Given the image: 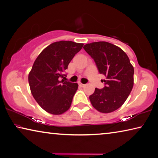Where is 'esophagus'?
Returning a JSON list of instances; mask_svg holds the SVG:
<instances>
[{
  "instance_id": "34e87169",
  "label": "esophagus",
  "mask_w": 158,
  "mask_h": 158,
  "mask_svg": "<svg viewBox=\"0 0 158 158\" xmlns=\"http://www.w3.org/2000/svg\"><path fill=\"white\" fill-rule=\"evenodd\" d=\"M79 85H80V86H81V87H85V85H85V84H82V83H81V82H80V83H79Z\"/></svg>"
}]
</instances>
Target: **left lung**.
I'll list each match as a JSON object with an SVG mask.
<instances>
[{"instance_id":"1","label":"left lung","mask_w":158,"mask_h":158,"mask_svg":"<svg viewBox=\"0 0 158 158\" xmlns=\"http://www.w3.org/2000/svg\"><path fill=\"white\" fill-rule=\"evenodd\" d=\"M83 48L106 77V86L95 88L90 102L101 113L113 112L122 106L133 88L134 67L125 52L113 44L99 41L86 44Z\"/></svg>"}]
</instances>
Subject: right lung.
<instances>
[{"label":"right lung","instance_id":"right-lung-1","mask_svg":"<svg viewBox=\"0 0 158 158\" xmlns=\"http://www.w3.org/2000/svg\"><path fill=\"white\" fill-rule=\"evenodd\" d=\"M83 46L69 40L50 44L41 52L28 74V83L33 98L43 109L53 115H61L71 107L78 87L77 83L61 77Z\"/></svg>","mask_w":158,"mask_h":158}]
</instances>
